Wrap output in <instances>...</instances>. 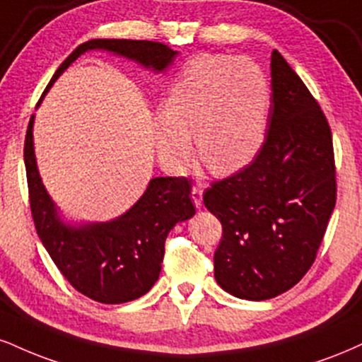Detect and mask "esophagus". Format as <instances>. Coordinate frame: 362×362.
I'll return each mask as SVG.
<instances>
[{"instance_id": "obj_1", "label": "esophagus", "mask_w": 362, "mask_h": 362, "mask_svg": "<svg viewBox=\"0 0 362 362\" xmlns=\"http://www.w3.org/2000/svg\"><path fill=\"white\" fill-rule=\"evenodd\" d=\"M192 202L195 204V207L202 206V189H200V185L192 187Z\"/></svg>"}]
</instances>
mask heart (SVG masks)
I'll return each instance as SVG.
<instances>
[{
	"label": "heart",
	"instance_id": "heart-1",
	"mask_svg": "<svg viewBox=\"0 0 362 362\" xmlns=\"http://www.w3.org/2000/svg\"><path fill=\"white\" fill-rule=\"evenodd\" d=\"M269 84L250 59L204 54L185 65L163 104L155 145L165 167L189 162L190 136L212 172L234 173L259 153L267 138Z\"/></svg>",
	"mask_w": 362,
	"mask_h": 362
}]
</instances>
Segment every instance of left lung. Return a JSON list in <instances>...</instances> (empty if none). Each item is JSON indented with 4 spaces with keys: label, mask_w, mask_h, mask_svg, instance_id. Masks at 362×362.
I'll return each instance as SVG.
<instances>
[{
    "label": "left lung",
    "mask_w": 362,
    "mask_h": 362,
    "mask_svg": "<svg viewBox=\"0 0 362 362\" xmlns=\"http://www.w3.org/2000/svg\"><path fill=\"white\" fill-rule=\"evenodd\" d=\"M337 199L332 132L324 111L278 50L259 153L212 182L204 204L223 224L214 276L230 295L268 300L305 276Z\"/></svg>",
    "instance_id": "1"
}]
</instances>
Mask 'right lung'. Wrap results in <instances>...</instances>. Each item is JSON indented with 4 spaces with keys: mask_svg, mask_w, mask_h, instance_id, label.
I'll return each instance as SVG.
<instances>
[{
    "mask_svg": "<svg viewBox=\"0 0 362 362\" xmlns=\"http://www.w3.org/2000/svg\"><path fill=\"white\" fill-rule=\"evenodd\" d=\"M103 49L163 71L177 52L150 40H89L77 47L57 69V77L87 50ZM43 93V94H45ZM33 116L25 136L30 211L38 238L57 268L86 297L101 303H124L145 295L158 280L170 229L195 214L187 177H158L119 219L76 229L62 224L35 163Z\"/></svg>",
    "mask_w": 362,
    "mask_h": 362,
    "instance_id": "add662e5",
    "label": "right lung"
}]
</instances>
